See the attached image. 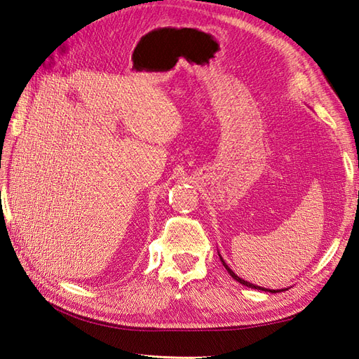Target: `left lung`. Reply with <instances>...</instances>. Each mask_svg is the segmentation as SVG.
<instances>
[{"label":"left lung","instance_id":"obj_1","mask_svg":"<svg viewBox=\"0 0 359 359\" xmlns=\"http://www.w3.org/2000/svg\"><path fill=\"white\" fill-rule=\"evenodd\" d=\"M222 259V257H220ZM222 262H223V265H224V268H226V271H227V273H229L231 276H232V278H235L236 281H240V283L241 285H244V286H247V287H252V289H257V290H265V292H271V293H276V292H280V290H269V289H264V287H260V286H255V285H252V283H248V281H245V280H243V278H240V277H238L235 273H233V271L229 268V266H227L226 264H224V260L222 259Z\"/></svg>","mask_w":359,"mask_h":359}]
</instances>
